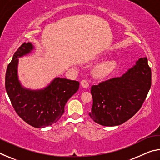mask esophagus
<instances>
[{"instance_id":"obj_1","label":"esophagus","mask_w":160,"mask_h":160,"mask_svg":"<svg viewBox=\"0 0 160 160\" xmlns=\"http://www.w3.org/2000/svg\"><path fill=\"white\" fill-rule=\"evenodd\" d=\"M81 85H82V86L83 87V88H88L89 87V85H90V83H89V82L87 80L84 79V80H82V81H81Z\"/></svg>"}]
</instances>
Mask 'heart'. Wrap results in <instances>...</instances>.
<instances>
[{
	"label": "heart",
	"instance_id": "1",
	"mask_svg": "<svg viewBox=\"0 0 160 160\" xmlns=\"http://www.w3.org/2000/svg\"><path fill=\"white\" fill-rule=\"evenodd\" d=\"M116 63L113 60H109L102 62L96 67L94 72L98 77H105L109 75L116 68Z\"/></svg>",
	"mask_w": 160,
	"mask_h": 160
}]
</instances>
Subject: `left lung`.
I'll return each instance as SVG.
<instances>
[{"label": "left lung", "mask_w": 160, "mask_h": 160, "mask_svg": "<svg viewBox=\"0 0 160 160\" xmlns=\"http://www.w3.org/2000/svg\"><path fill=\"white\" fill-rule=\"evenodd\" d=\"M151 75L148 58H140L122 76L92 86L93 104L89 113L91 118L99 125L113 126L132 118L147 97Z\"/></svg>", "instance_id": "obj_1"}]
</instances>
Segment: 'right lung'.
Segmentation results:
<instances>
[{"label":"right lung","mask_w":160,"mask_h":160,"mask_svg":"<svg viewBox=\"0 0 160 160\" xmlns=\"http://www.w3.org/2000/svg\"><path fill=\"white\" fill-rule=\"evenodd\" d=\"M32 48L30 43H24L15 52L5 73V90L16 113L23 121L35 128H44L59 120L68 100L79 89L80 82L56 78L44 90L23 89L18 80V58L28 53Z\"/></svg>","instance_id":"obj_1"}]
</instances>
